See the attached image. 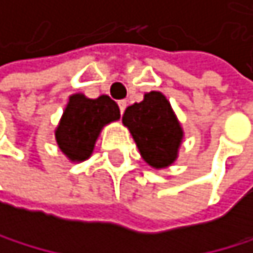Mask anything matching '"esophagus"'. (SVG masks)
<instances>
[{
    "mask_svg": "<svg viewBox=\"0 0 253 253\" xmlns=\"http://www.w3.org/2000/svg\"><path fill=\"white\" fill-rule=\"evenodd\" d=\"M119 108H120V112L124 114V111H125V108H126V100H120L119 101Z\"/></svg>",
    "mask_w": 253,
    "mask_h": 253,
    "instance_id": "1",
    "label": "esophagus"
}]
</instances>
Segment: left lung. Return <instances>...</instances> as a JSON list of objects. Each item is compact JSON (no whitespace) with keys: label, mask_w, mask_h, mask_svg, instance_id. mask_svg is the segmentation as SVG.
<instances>
[{"label":"left lung","mask_w":253,"mask_h":253,"mask_svg":"<svg viewBox=\"0 0 253 253\" xmlns=\"http://www.w3.org/2000/svg\"><path fill=\"white\" fill-rule=\"evenodd\" d=\"M139 148L142 160L155 169H164L177 160L183 128L161 92H147L141 103L128 106L122 117Z\"/></svg>","instance_id":"obj_1"}]
</instances>
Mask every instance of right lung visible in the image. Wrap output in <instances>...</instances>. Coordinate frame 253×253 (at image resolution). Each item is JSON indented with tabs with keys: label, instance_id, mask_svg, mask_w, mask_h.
<instances>
[{
	"label": "right lung",
	"instance_id": "obj_1",
	"mask_svg": "<svg viewBox=\"0 0 253 253\" xmlns=\"http://www.w3.org/2000/svg\"><path fill=\"white\" fill-rule=\"evenodd\" d=\"M119 119L117 103L108 95L87 98L83 93H75L69 98L54 131L56 142L70 161H85L93 152L101 128Z\"/></svg>",
	"mask_w": 253,
	"mask_h": 253
}]
</instances>
